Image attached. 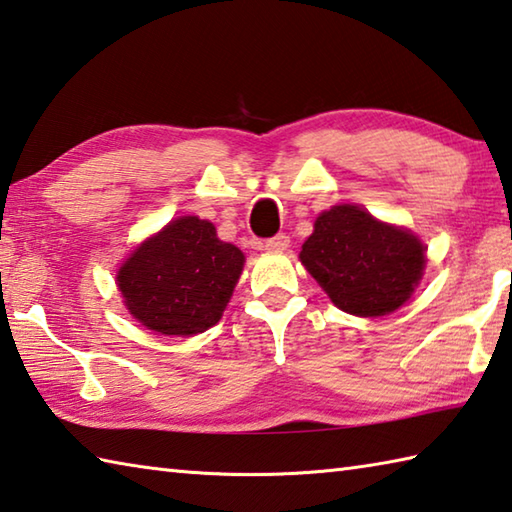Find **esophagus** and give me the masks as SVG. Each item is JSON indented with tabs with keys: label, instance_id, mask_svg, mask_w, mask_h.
Returning a JSON list of instances; mask_svg holds the SVG:
<instances>
[{
	"label": "esophagus",
	"instance_id": "1",
	"mask_svg": "<svg viewBox=\"0 0 512 512\" xmlns=\"http://www.w3.org/2000/svg\"><path fill=\"white\" fill-rule=\"evenodd\" d=\"M287 247H289V236H285V234H278V236H274V238L265 240V249H267V252L278 254V252H285Z\"/></svg>",
	"mask_w": 512,
	"mask_h": 512
}]
</instances>
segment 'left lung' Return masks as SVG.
<instances>
[{
  "mask_svg": "<svg viewBox=\"0 0 512 512\" xmlns=\"http://www.w3.org/2000/svg\"><path fill=\"white\" fill-rule=\"evenodd\" d=\"M301 263L339 310L385 316L408 301L426 267V247L412 231L376 220L356 205L316 218Z\"/></svg>",
  "mask_w": 512,
  "mask_h": 512,
  "instance_id": "8db88e82",
  "label": "left lung"
}]
</instances>
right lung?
<instances>
[{
    "label": "right lung",
    "mask_w": 512,
    "mask_h": 512,
    "mask_svg": "<svg viewBox=\"0 0 512 512\" xmlns=\"http://www.w3.org/2000/svg\"><path fill=\"white\" fill-rule=\"evenodd\" d=\"M243 265L245 254L223 243L209 220L180 216L138 245L115 281L147 330L194 336L220 321Z\"/></svg>",
    "instance_id": "obj_1"
}]
</instances>
